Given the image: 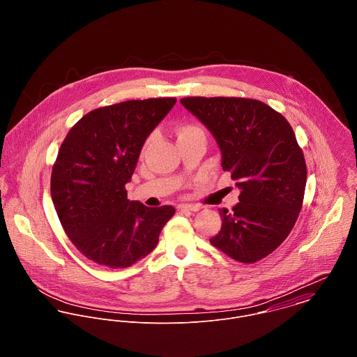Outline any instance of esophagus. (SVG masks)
<instances>
[{"instance_id": "1", "label": "esophagus", "mask_w": 357, "mask_h": 357, "mask_svg": "<svg viewBox=\"0 0 357 357\" xmlns=\"http://www.w3.org/2000/svg\"><path fill=\"white\" fill-rule=\"evenodd\" d=\"M177 208H178V210H190V211H198V210H201V208H202V206H201V204H178V206H177Z\"/></svg>"}]
</instances>
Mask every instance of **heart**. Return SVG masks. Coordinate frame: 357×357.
Masks as SVG:
<instances>
[{
  "instance_id": "b5f03b06",
  "label": "heart",
  "mask_w": 357,
  "mask_h": 357,
  "mask_svg": "<svg viewBox=\"0 0 357 357\" xmlns=\"http://www.w3.org/2000/svg\"><path fill=\"white\" fill-rule=\"evenodd\" d=\"M191 129H198V128H195V126H184V128L180 129V133H181V132H185V130H191Z\"/></svg>"
}]
</instances>
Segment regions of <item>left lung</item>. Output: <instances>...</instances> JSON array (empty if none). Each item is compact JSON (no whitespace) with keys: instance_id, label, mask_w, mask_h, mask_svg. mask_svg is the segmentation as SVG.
<instances>
[{"instance_id":"8db88e82","label":"left lung","mask_w":357,"mask_h":357,"mask_svg":"<svg viewBox=\"0 0 357 357\" xmlns=\"http://www.w3.org/2000/svg\"><path fill=\"white\" fill-rule=\"evenodd\" d=\"M180 102L214 137L222 170L241 190L239 204L220 208V232L210 243L252 264L271 255L293 229L304 201L306 165L284 116L242 98H184Z\"/></svg>"}]
</instances>
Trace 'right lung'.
Wrapping results in <instances>:
<instances>
[{
	"instance_id": "add662e5",
	"label": "right lung",
	"mask_w": 357,
	"mask_h": 357,
	"mask_svg": "<svg viewBox=\"0 0 357 357\" xmlns=\"http://www.w3.org/2000/svg\"><path fill=\"white\" fill-rule=\"evenodd\" d=\"M177 99L129 100L93 109L66 136L52 169L51 194L74 246L93 262L128 268L158 245L174 207L129 201L142 149Z\"/></svg>"
}]
</instances>
